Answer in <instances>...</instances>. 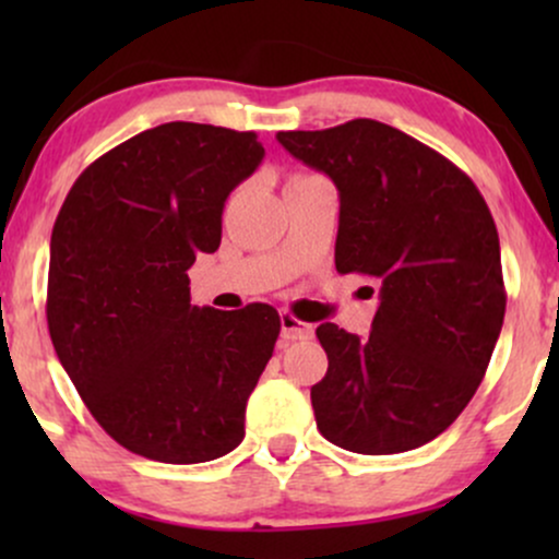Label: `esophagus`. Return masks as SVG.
Returning <instances> with one entry per match:
<instances>
[{"label": "esophagus", "instance_id": "obj_1", "mask_svg": "<svg viewBox=\"0 0 559 559\" xmlns=\"http://www.w3.org/2000/svg\"><path fill=\"white\" fill-rule=\"evenodd\" d=\"M312 336V325L301 323L292 316V312H281V338L284 342H299V338H310Z\"/></svg>", "mask_w": 559, "mask_h": 559}]
</instances>
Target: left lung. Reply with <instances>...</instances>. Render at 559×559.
Here are the masks:
<instances>
[{
    "label": "left lung",
    "instance_id": "obj_1",
    "mask_svg": "<svg viewBox=\"0 0 559 559\" xmlns=\"http://www.w3.org/2000/svg\"><path fill=\"white\" fill-rule=\"evenodd\" d=\"M275 139L336 183V271L381 284L365 338L318 325L329 355L310 389L320 433L357 454L428 444L473 400L502 331L489 207L457 165L378 120Z\"/></svg>",
    "mask_w": 559,
    "mask_h": 559
}]
</instances>
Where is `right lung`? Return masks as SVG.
<instances>
[{
    "mask_svg": "<svg viewBox=\"0 0 559 559\" xmlns=\"http://www.w3.org/2000/svg\"><path fill=\"white\" fill-rule=\"evenodd\" d=\"M265 150L252 131L163 123L94 159L52 228L47 323L88 413L128 452L223 457L273 357L271 305H191L189 267L221 247L230 191Z\"/></svg>",
    "mask_w": 559,
    "mask_h": 559,
    "instance_id": "1",
    "label": "right lung"
}]
</instances>
